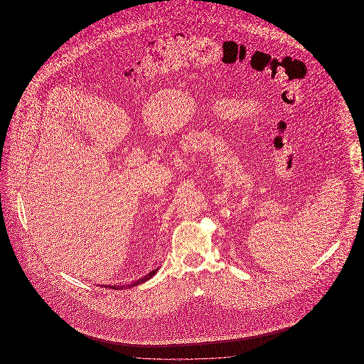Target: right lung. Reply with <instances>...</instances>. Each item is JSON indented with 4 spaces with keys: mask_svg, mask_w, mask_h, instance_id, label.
<instances>
[{
    "mask_svg": "<svg viewBox=\"0 0 364 364\" xmlns=\"http://www.w3.org/2000/svg\"><path fill=\"white\" fill-rule=\"evenodd\" d=\"M158 269L159 267H156L154 269L153 272H150V273H147L144 277L139 278L136 281H134V282H131V284H127V285H105V288H110V289H116V291H119V289H128V288H132V287H136V285H140V284H143V282H146L147 279H150L151 277H154L156 276V272H158Z\"/></svg>",
    "mask_w": 364,
    "mask_h": 364,
    "instance_id": "right-lung-1",
    "label": "right lung"
}]
</instances>
